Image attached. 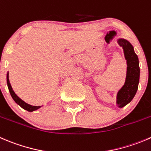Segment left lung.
<instances>
[{
	"mask_svg": "<svg viewBox=\"0 0 151 151\" xmlns=\"http://www.w3.org/2000/svg\"><path fill=\"white\" fill-rule=\"evenodd\" d=\"M117 43L123 49L128 65L125 84L118 91L116 96V105L119 108H122L132 100L137 93L139 83L140 70L138 57L130 42L120 38L118 39Z\"/></svg>",
	"mask_w": 151,
	"mask_h": 151,
	"instance_id": "obj_1",
	"label": "left lung"
}]
</instances>
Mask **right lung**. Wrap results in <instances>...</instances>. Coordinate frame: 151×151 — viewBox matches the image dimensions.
<instances>
[{"label": "right lung", "instance_id": "1", "mask_svg": "<svg viewBox=\"0 0 151 151\" xmlns=\"http://www.w3.org/2000/svg\"><path fill=\"white\" fill-rule=\"evenodd\" d=\"M6 82H7V86H8L9 91L12 97V99H14V102H15L17 105H20L21 108H23V109L26 110V111L32 112V111H36V110L39 109V108L41 107V106H34V105H29V104L25 102L24 101L22 100L20 98H19L18 96H17V94H16V93L14 92V91H13L12 88L11 86V84H10L9 83V72L7 73V75H6Z\"/></svg>", "mask_w": 151, "mask_h": 151}]
</instances>
